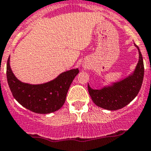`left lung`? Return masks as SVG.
Listing matches in <instances>:
<instances>
[{
	"instance_id": "1",
	"label": "left lung",
	"mask_w": 151,
	"mask_h": 151,
	"mask_svg": "<svg viewBox=\"0 0 151 151\" xmlns=\"http://www.w3.org/2000/svg\"><path fill=\"white\" fill-rule=\"evenodd\" d=\"M134 46L138 50L139 60L133 73L119 81L105 85L101 89H93L88 84L89 95L97 106L110 111L118 110L128 105L138 95L143 83L144 67L140 50L135 43Z\"/></svg>"
}]
</instances>
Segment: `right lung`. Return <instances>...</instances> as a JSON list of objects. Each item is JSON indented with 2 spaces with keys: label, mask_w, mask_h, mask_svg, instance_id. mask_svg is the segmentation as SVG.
I'll list each match as a JSON object with an SVG mask.
<instances>
[{
  "label": "right lung",
  "mask_w": 151,
  "mask_h": 151,
  "mask_svg": "<svg viewBox=\"0 0 151 151\" xmlns=\"http://www.w3.org/2000/svg\"><path fill=\"white\" fill-rule=\"evenodd\" d=\"M78 73V68L71 69L50 81L32 84L16 78L11 68L10 56L7 63V80L13 97L23 107L39 114L52 113L63 106L70 86Z\"/></svg>",
  "instance_id": "add662e5"
}]
</instances>
